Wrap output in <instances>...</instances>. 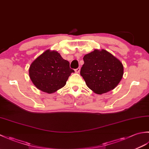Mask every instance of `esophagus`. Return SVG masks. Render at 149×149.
<instances>
[{
    "instance_id": "obj_1",
    "label": "esophagus",
    "mask_w": 149,
    "mask_h": 149,
    "mask_svg": "<svg viewBox=\"0 0 149 149\" xmlns=\"http://www.w3.org/2000/svg\"><path fill=\"white\" fill-rule=\"evenodd\" d=\"M80 70H81V68H77V69L75 70V72L76 73H79Z\"/></svg>"
}]
</instances>
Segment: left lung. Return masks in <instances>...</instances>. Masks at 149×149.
Wrapping results in <instances>:
<instances>
[{
  "instance_id": "1",
  "label": "left lung",
  "mask_w": 149,
  "mask_h": 149,
  "mask_svg": "<svg viewBox=\"0 0 149 149\" xmlns=\"http://www.w3.org/2000/svg\"><path fill=\"white\" fill-rule=\"evenodd\" d=\"M81 75L87 86L97 94L115 88L123 75V66L118 59L104 49H95L85 55Z\"/></svg>"
}]
</instances>
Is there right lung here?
Listing matches in <instances>:
<instances>
[{"label": "right lung", "mask_w": 149, "mask_h": 149, "mask_svg": "<svg viewBox=\"0 0 149 149\" xmlns=\"http://www.w3.org/2000/svg\"><path fill=\"white\" fill-rule=\"evenodd\" d=\"M74 70L56 50H47L30 65L29 74L38 89L52 93L65 86Z\"/></svg>", "instance_id": "add662e5"}]
</instances>
